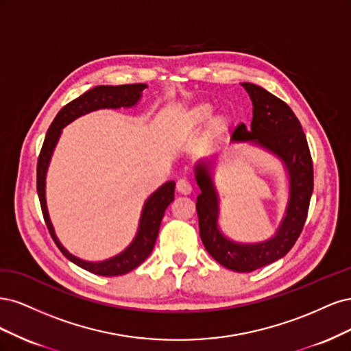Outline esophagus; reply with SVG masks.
Returning <instances> with one entry per match:
<instances>
[{
  "label": "esophagus",
  "mask_w": 351,
  "mask_h": 351,
  "mask_svg": "<svg viewBox=\"0 0 351 351\" xmlns=\"http://www.w3.org/2000/svg\"><path fill=\"white\" fill-rule=\"evenodd\" d=\"M176 189H178L179 194H184V195H188L192 192V186L186 179H179L176 182Z\"/></svg>",
  "instance_id": "esophagus-1"
}]
</instances>
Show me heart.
Wrapping results in <instances>:
<instances>
[{"mask_svg": "<svg viewBox=\"0 0 351 351\" xmlns=\"http://www.w3.org/2000/svg\"><path fill=\"white\" fill-rule=\"evenodd\" d=\"M213 106L210 105H198L189 112L188 122L191 125H204L213 118Z\"/></svg>", "mask_w": 351, "mask_h": 351, "instance_id": "obj_1", "label": "heart"}]
</instances>
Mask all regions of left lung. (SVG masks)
<instances>
[{"label":"left lung","mask_w":351,"mask_h":351,"mask_svg":"<svg viewBox=\"0 0 351 351\" xmlns=\"http://www.w3.org/2000/svg\"><path fill=\"white\" fill-rule=\"evenodd\" d=\"M252 100V122L239 123L232 143H250L278 157L289 176V199L285 216L273 237L256 243L234 242L219 226L220 201L213 179V162L195 165V179L201 189L197 197L199 236L207 252L219 264L237 273H251L285 256L306 221L313 191L312 157L302 125L285 101L252 83H242Z\"/></svg>","instance_id":"obj_1"}]
</instances>
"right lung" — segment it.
Returning a JSON list of instances; mask_svg holds the SVG:
<instances>
[{
	"mask_svg": "<svg viewBox=\"0 0 351 351\" xmlns=\"http://www.w3.org/2000/svg\"><path fill=\"white\" fill-rule=\"evenodd\" d=\"M145 87V84L96 86L93 88H90L88 92H86L80 97L70 101L69 105H65L58 112V115L52 121L38 159V195L45 223L48 226L53 242L71 263L97 276L112 277L127 274L131 269L137 268L141 263L145 261V258L152 254L154 247L165 211L175 198V182L173 180H169V182L163 184L160 188H157L153 194L145 199L137 233H135L132 242L125 247V250L115 256L105 259V261L92 263L84 261V259L66 251L55 234L47 207V189H45L47 188L48 166L64 127L69 125V123H71L77 118L90 114V112L93 110L132 108L138 104V100L143 95V90Z\"/></svg>",
	"mask_w": 351,
	"mask_h": 351,
	"instance_id": "right-lung-1",
	"label": "right lung"
}]
</instances>
